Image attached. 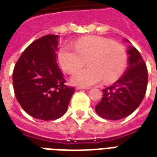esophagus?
<instances>
[{"mask_svg": "<svg viewBox=\"0 0 157 157\" xmlns=\"http://www.w3.org/2000/svg\"><path fill=\"white\" fill-rule=\"evenodd\" d=\"M84 89H87V87H84V86H76V90H84Z\"/></svg>", "mask_w": 157, "mask_h": 157, "instance_id": "1", "label": "esophagus"}]
</instances>
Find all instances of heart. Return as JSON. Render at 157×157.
<instances>
[{
    "mask_svg": "<svg viewBox=\"0 0 157 157\" xmlns=\"http://www.w3.org/2000/svg\"><path fill=\"white\" fill-rule=\"evenodd\" d=\"M125 46L109 38L85 36L76 40L74 48L65 46L58 54V61L65 72L73 73L81 69L87 61L90 67L73 75L72 82L81 86H91L103 80L105 84L120 78L127 66Z\"/></svg>",
    "mask_w": 157,
    "mask_h": 157,
    "instance_id": "obj_1",
    "label": "heart"
}]
</instances>
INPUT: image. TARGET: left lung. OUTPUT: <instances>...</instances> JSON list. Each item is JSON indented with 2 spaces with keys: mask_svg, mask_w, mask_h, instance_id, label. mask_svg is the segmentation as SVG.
Segmentation results:
<instances>
[{
  "mask_svg": "<svg viewBox=\"0 0 157 157\" xmlns=\"http://www.w3.org/2000/svg\"><path fill=\"white\" fill-rule=\"evenodd\" d=\"M127 53L129 66L125 75L102 90L101 100L95 108L97 115L106 120H120L132 114L140 105L147 91V65L136 48L130 46Z\"/></svg>",
  "mask_w": 157,
  "mask_h": 157,
  "instance_id": "8db88e82",
  "label": "left lung"
}]
</instances>
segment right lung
I'll return each instance as SVG.
<instances>
[{
    "mask_svg": "<svg viewBox=\"0 0 157 157\" xmlns=\"http://www.w3.org/2000/svg\"><path fill=\"white\" fill-rule=\"evenodd\" d=\"M57 35H46L30 44L15 65V96L23 110L36 119L62 117L75 88L66 85L56 63Z\"/></svg>",
    "mask_w": 157,
    "mask_h": 157,
    "instance_id": "obj_1",
    "label": "right lung"
}]
</instances>
